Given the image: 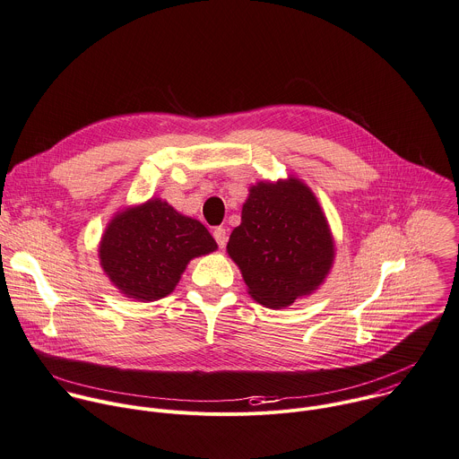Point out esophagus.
Wrapping results in <instances>:
<instances>
[{
    "label": "esophagus",
    "mask_w": 459,
    "mask_h": 459,
    "mask_svg": "<svg viewBox=\"0 0 459 459\" xmlns=\"http://www.w3.org/2000/svg\"><path fill=\"white\" fill-rule=\"evenodd\" d=\"M212 236H214V239H216L218 247H220V248H225V245H227V239H229V236H227V230H225L223 227H216V229H214V232H212Z\"/></svg>",
    "instance_id": "1"
}]
</instances>
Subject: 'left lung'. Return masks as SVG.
Instances as JSON below:
<instances>
[{
	"label": "left lung",
	"instance_id": "1",
	"mask_svg": "<svg viewBox=\"0 0 459 459\" xmlns=\"http://www.w3.org/2000/svg\"><path fill=\"white\" fill-rule=\"evenodd\" d=\"M227 252L250 297L266 308H286L314 293L328 277L335 243L314 191L295 177L248 187L241 223Z\"/></svg>",
	"mask_w": 459,
	"mask_h": 459
}]
</instances>
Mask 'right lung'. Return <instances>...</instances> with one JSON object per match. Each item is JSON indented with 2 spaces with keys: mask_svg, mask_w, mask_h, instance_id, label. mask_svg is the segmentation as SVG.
Masks as SVG:
<instances>
[{
  "mask_svg": "<svg viewBox=\"0 0 459 459\" xmlns=\"http://www.w3.org/2000/svg\"><path fill=\"white\" fill-rule=\"evenodd\" d=\"M218 248L204 223L180 214L162 198L124 207L99 241L100 268L111 284L138 302L169 295L191 259Z\"/></svg>",
  "mask_w": 459,
  "mask_h": 459,
  "instance_id": "1",
  "label": "right lung"
}]
</instances>
